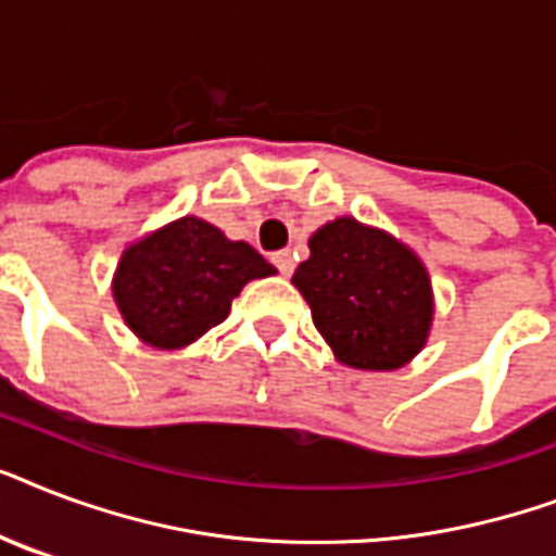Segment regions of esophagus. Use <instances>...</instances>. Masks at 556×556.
Segmentation results:
<instances>
[{"label":"esophagus","instance_id":"obj_1","mask_svg":"<svg viewBox=\"0 0 556 556\" xmlns=\"http://www.w3.org/2000/svg\"><path fill=\"white\" fill-rule=\"evenodd\" d=\"M274 265H277V270L282 274V277H291V274H294V256H291L288 251L274 253Z\"/></svg>","mask_w":556,"mask_h":556}]
</instances>
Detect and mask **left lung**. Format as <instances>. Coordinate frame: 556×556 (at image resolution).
Masks as SVG:
<instances>
[{
    "label": "left lung",
    "instance_id": "left-lung-1",
    "mask_svg": "<svg viewBox=\"0 0 556 556\" xmlns=\"http://www.w3.org/2000/svg\"><path fill=\"white\" fill-rule=\"evenodd\" d=\"M294 282L340 364L389 371L409 364L432 326L430 274L406 244L357 218H334L308 239Z\"/></svg>",
    "mask_w": 556,
    "mask_h": 556
}]
</instances>
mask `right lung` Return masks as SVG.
<instances>
[{
	"instance_id": "right-lung-1",
	"label": "right lung",
	"mask_w": 556,
	"mask_h": 556,
	"mask_svg": "<svg viewBox=\"0 0 556 556\" xmlns=\"http://www.w3.org/2000/svg\"><path fill=\"white\" fill-rule=\"evenodd\" d=\"M270 274L277 268L251 244L185 216L126 248L112 291L126 326L147 346L181 349L225 320L251 279Z\"/></svg>"
}]
</instances>
